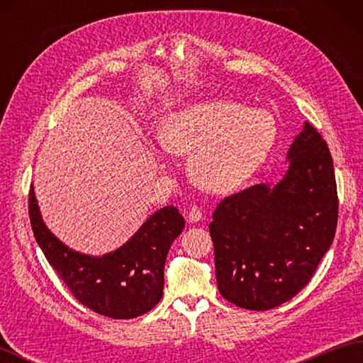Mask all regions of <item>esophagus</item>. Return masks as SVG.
<instances>
[{
  "mask_svg": "<svg viewBox=\"0 0 363 363\" xmlns=\"http://www.w3.org/2000/svg\"><path fill=\"white\" fill-rule=\"evenodd\" d=\"M201 220H203L201 209H199V207H196V206L190 207L189 212H187V221L189 223H198V221H201Z\"/></svg>",
  "mask_w": 363,
  "mask_h": 363,
  "instance_id": "1",
  "label": "esophagus"
}]
</instances>
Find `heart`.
Listing matches in <instances>:
<instances>
[{"label": "heart", "instance_id": "obj_1", "mask_svg": "<svg viewBox=\"0 0 363 363\" xmlns=\"http://www.w3.org/2000/svg\"><path fill=\"white\" fill-rule=\"evenodd\" d=\"M164 148L191 154L198 186L228 191L262 165L276 140L273 115L229 99H204L168 113L159 128Z\"/></svg>", "mask_w": 363, "mask_h": 363}]
</instances>
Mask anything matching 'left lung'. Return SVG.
I'll return each instance as SVG.
<instances>
[{
  "mask_svg": "<svg viewBox=\"0 0 363 363\" xmlns=\"http://www.w3.org/2000/svg\"><path fill=\"white\" fill-rule=\"evenodd\" d=\"M276 186L257 184L228 196L209 225L218 290L229 303L268 311L309 284L333 245L338 199L326 142L304 123Z\"/></svg>",
  "mask_w": 363,
  "mask_h": 363,
  "instance_id": "left-lung-1",
  "label": "left lung"
}]
</instances>
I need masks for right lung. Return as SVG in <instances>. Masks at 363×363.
<instances>
[{
    "mask_svg": "<svg viewBox=\"0 0 363 363\" xmlns=\"http://www.w3.org/2000/svg\"><path fill=\"white\" fill-rule=\"evenodd\" d=\"M29 218L46 260L74 298L90 311L115 320L140 317L159 303L168 250L186 225L176 207H162L120 248L89 256L68 248L46 228L33 186Z\"/></svg>",
    "mask_w": 363,
    "mask_h": 363,
    "instance_id": "1",
    "label": "right lung"
}]
</instances>
